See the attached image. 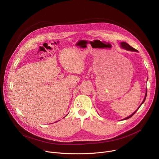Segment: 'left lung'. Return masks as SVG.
<instances>
[{
  "label": "left lung",
  "mask_w": 159,
  "mask_h": 159,
  "mask_svg": "<svg viewBox=\"0 0 159 159\" xmlns=\"http://www.w3.org/2000/svg\"><path fill=\"white\" fill-rule=\"evenodd\" d=\"M121 47L123 48H124V49H126V50H129V51H132V52H137V50H136V49H134V48H133V47H131L129 44H128L127 43H126V42H121ZM147 91H146V94H145V98H144V99H143V102H142V104H141V105L144 102V101H145V99H146V97H147ZM140 105V106H141ZM139 107L138 108V109H139ZM138 109H137L136 110V111L135 112H134L133 114L131 115H130L129 116H128V117H127V118H125L124 120H127V119H129V118H131V116H133L134 115V113L137 111V110Z\"/></svg>",
  "instance_id": "1"
}]
</instances>
